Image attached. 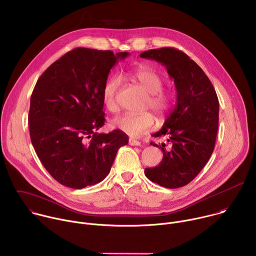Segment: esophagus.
I'll return each mask as SVG.
<instances>
[{
  "instance_id": "34e87169",
  "label": "esophagus",
  "mask_w": 256,
  "mask_h": 256,
  "mask_svg": "<svg viewBox=\"0 0 256 256\" xmlns=\"http://www.w3.org/2000/svg\"><path fill=\"white\" fill-rule=\"evenodd\" d=\"M128 144L130 146H140V142H138V140H136L134 138H130L128 140Z\"/></svg>"
}]
</instances>
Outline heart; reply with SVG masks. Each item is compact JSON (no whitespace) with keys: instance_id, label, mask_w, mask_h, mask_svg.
<instances>
[{"instance_id":"1","label":"heart","mask_w":256,"mask_h":256,"mask_svg":"<svg viewBox=\"0 0 256 256\" xmlns=\"http://www.w3.org/2000/svg\"><path fill=\"white\" fill-rule=\"evenodd\" d=\"M128 77L138 84L146 92L149 93L146 100L144 107H150L160 120H165L170 112L171 99L169 95L164 92V81L162 77L154 70L147 66H138L128 70ZM120 86L118 77L114 76L109 78L102 89V99L105 108L110 112L118 110L116 95ZM112 126L120 130L130 136H138L146 132H149L154 128L155 118L149 112L140 114H124L116 118Z\"/></svg>"}]
</instances>
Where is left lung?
<instances>
[{"label":"left lung","mask_w":256,"mask_h":256,"mask_svg":"<svg viewBox=\"0 0 256 256\" xmlns=\"http://www.w3.org/2000/svg\"><path fill=\"white\" fill-rule=\"evenodd\" d=\"M165 66L174 80L177 97L174 110L162 128L153 134L166 136L167 144L159 146L163 159L144 175L155 184L178 188L188 184L208 161L218 124V100L216 90L200 66L186 54L174 48L150 50L140 54Z\"/></svg>","instance_id":"left-lung-1"}]
</instances>
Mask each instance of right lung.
Here are the masks:
<instances>
[{
	"mask_svg": "<svg viewBox=\"0 0 256 256\" xmlns=\"http://www.w3.org/2000/svg\"><path fill=\"white\" fill-rule=\"evenodd\" d=\"M128 56L77 48L36 82L28 114L31 142L48 172L66 188L81 190L102 181L128 142L120 130L97 132L105 122L103 86L118 60Z\"/></svg>",
	"mask_w": 256,
	"mask_h": 256,
	"instance_id": "obj_1",
	"label": "right lung"
}]
</instances>
